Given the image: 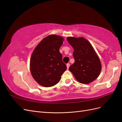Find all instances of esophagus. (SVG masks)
Segmentation results:
<instances>
[{"label":"esophagus","mask_w":122,"mask_h":122,"mask_svg":"<svg viewBox=\"0 0 122 122\" xmlns=\"http://www.w3.org/2000/svg\"><path fill=\"white\" fill-rule=\"evenodd\" d=\"M69 67H70V64H67V69H69Z\"/></svg>","instance_id":"34e87169"}]
</instances>
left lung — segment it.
Returning a JSON list of instances; mask_svg holds the SVG:
<instances>
[{
  "instance_id": "left-lung-1",
  "label": "left lung",
  "mask_w": 122,
  "mask_h": 122,
  "mask_svg": "<svg viewBox=\"0 0 122 122\" xmlns=\"http://www.w3.org/2000/svg\"><path fill=\"white\" fill-rule=\"evenodd\" d=\"M74 49L75 62L69 70L80 83L88 84L99 76L101 70L100 61L90 43L83 38L68 37Z\"/></svg>"
}]
</instances>
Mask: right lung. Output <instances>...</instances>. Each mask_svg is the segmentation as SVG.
Masks as SVG:
<instances>
[{
	"instance_id": "add662e5",
	"label": "right lung",
	"mask_w": 122,
	"mask_h": 122,
	"mask_svg": "<svg viewBox=\"0 0 122 122\" xmlns=\"http://www.w3.org/2000/svg\"><path fill=\"white\" fill-rule=\"evenodd\" d=\"M63 41L59 36H48L33 51L30 61V72L33 78L41 86L50 87L56 84L67 70L60 52Z\"/></svg>"
}]
</instances>
